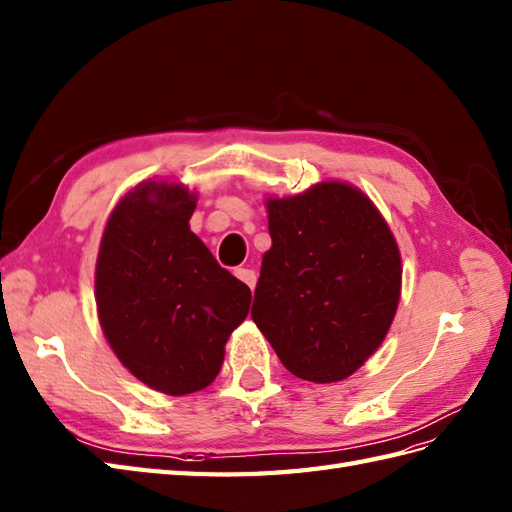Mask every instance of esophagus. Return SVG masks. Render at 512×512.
Wrapping results in <instances>:
<instances>
[{
	"mask_svg": "<svg viewBox=\"0 0 512 512\" xmlns=\"http://www.w3.org/2000/svg\"><path fill=\"white\" fill-rule=\"evenodd\" d=\"M234 276L239 278V280H243L249 289H256V280H258V276H256V271L254 269H247V267H239L234 271Z\"/></svg>",
	"mask_w": 512,
	"mask_h": 512,
	"instance_id": "1",
	"label": "esophagus"
}]
</instances>
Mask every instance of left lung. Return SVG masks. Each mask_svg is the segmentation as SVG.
<instances>
[{
	"label": "left lung",
	"instance_id": "obj_1",
	"mask_svg": "<svg viewBox=\"0 0 512 512\" xmlns=\"http://www.w3.org/2000/svg\"><path fill=\"white\" fill-rule=\"evenodd\" d=\"M271 249L252 319L293 376L350 378L382 345L402 295V256L371 199L347 182L267 197Z\"/></svg>",
	"mask_w": 512,
	"mask_h": 512
}]
</instances>
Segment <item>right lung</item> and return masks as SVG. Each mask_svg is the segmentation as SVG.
Returning a JSON list of instances; mask_svg holds the SVG:
<instances>
[{
  "label": "right lung",
  "mask_w": 512,
  "mask_h": 512,
  "mask_svg": "<svg viewBox=\"0 0 512 512\" xmlns=\"http://www.w3.org/2000/svg\"><path fill=\"white\" fill-rule=\"evenodd\" d=\"M197 193L147 180L106 221L95 265V304L110 350L136 380L167 395L217 378L252 291L219 267L191 232Z\"/></svg>",
  "instance_id": "1"
}]
</instances>
